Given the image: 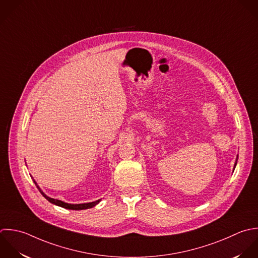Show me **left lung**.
Returning a JSON list of instances; mask_svg holds the SVG:
<instances>
[{"label":"left lung","mask_w":258,"mask_h":258,"mask_svg":"<svg viewBox=\"0 0 258 258\" xmlns=\"http://www.w3.org/2000/svg\"><path fill=\"white\" fill-rule=\"evenodd\" d=\"M238 158V157H237ZM237 158H236V161H235V164H234V168L233 169H235V167H236V165H237ZM234 171V170H233Z\"/></svg>","instance_id":"1"}]
</instances>
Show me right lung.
<instances>
[{"instance_id":"obj_1","label":"right lung","mask_w":258,"mask_h":258,"mask_svg":"<svg viewBox=\"0 0 258 258\" xmlns=\"http://www.w3.org/2000/svg\"><path fill=\"white\" fill-rule=\"evenodd\" d=\"M33 181H34L35 185L37 186L38 190L40 191V193L43 195V197H45V199H47L50 203H52V204H54V205H57V206H59V207L65 208V209H70V210H84V209H89V208L94 207L95 205H97V204L101 201V199H99V200H96V201H94V202H89V203H82V204H69V203L63 202V201H61V200L53 199V198L48 197V196H47V195H46V194H45V193L40 189V187L37 185L36 181H35V180H33Z\"/></svg>"}]
</instances>
